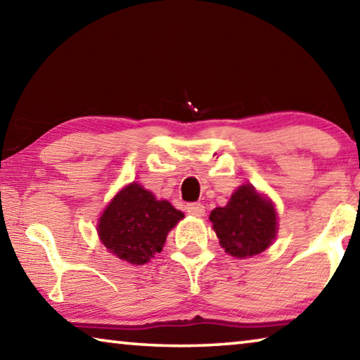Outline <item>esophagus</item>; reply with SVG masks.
<instances>
[{
  "label": "esophagus",
  "mask_w": 360,
  "mask_h": 360,
  "mask_svg": "<svg viewBox=\"0 0 360 360\" xmlns=\"http://www.w3.org/2000/svg\"><path fill=\"white\" fill-rule=\"evenodd\" d=\"M187 212L192 216L202 217L205 216V206L202 203H188L187 205Z\"/></svg>",
  "instance_id": "esophagus-1"
}]
</instances>
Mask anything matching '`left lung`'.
<instances>
[{"instance_id": "8db88e82", "label": "left lung", "mask_w": 360, "mask_h": 360, "mask_svg": "<svg viewBox=\"0 0 360 360\" xmlns=\"http://www.w3.org/2000/svg\"><path fill=\"white\" fill-rule=\"evenodd\" d=\"M210 221L225 252L238 259L264 252L278 233L275 205L251 184L236 188L224 208L211 211Z\"/></svg>"}]
</instances>
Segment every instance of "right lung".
I'll use <instances>...</instances> for the list:
<instances>
[{
	"instance_id": "right-lung-1",
	"label": "right lung",
	"mask_w": 360,
	"mask_h": 360,
	"mask_svg": "<svg viewBox=\"0 0 360 360\" xmlns=\"http://www.w3.org/2000/svg\"><path fill=\"white\" fill-rule=\"evenodd\" d=\"M184 217L181 211L143 186L131 182L111 200L96 231L111 254L131 265H144L162 251L168 231Z\"/></svg>"
}]
</instances>
